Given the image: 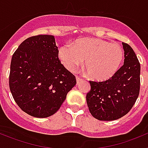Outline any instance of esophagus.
Returning <instances> with one entry per match:
<instances>
[{
  "instance_id": "1",
  "label": "esophagus",
  "mask_w": 148,
  "mask_h": 148,
  "mask_svg": "<svg viewBox=\"0 0 148 148\" xmlns=\"http://www.w3.org/2000/svg\"><path fill=\"white\" fill-rule=\"evenodd\" d=\"M82 80H83V79H82V78H79V77H77V78H76V82H77V84H79V83H80L81 82H82Z\"/></svg>"
}]
</instances>
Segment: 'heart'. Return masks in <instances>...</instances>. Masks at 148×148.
I'll return each mask as SVG.
<instances>
[{"label": "heart", "mask_w": 148, "mask_h": 148, "mask_svg": "<svg viewBox=\"0 0 148 148\" xmlns=\"http://www.w3.org/2000/svg\"><path fill=\"white\" fill-rule=\"evenodd\" d=\"M58 57L70 71L83 64L90 76L96 81H106L115 75L124 58V50L119 44H110L99 38H82L66 44L59 49Z\"/></svg>", "instance_id": "1"}]
</instances>
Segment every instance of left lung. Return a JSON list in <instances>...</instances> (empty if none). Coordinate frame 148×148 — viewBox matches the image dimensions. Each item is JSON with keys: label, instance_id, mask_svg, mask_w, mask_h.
I'll return each mask as SVG.
<instances>
[{"label": "left lung", "instance_id": "8db88e82", "mask_svg": "<svg viewBox=\"0 0 148 148\" xmlns=\"http://www.w3.org/2000/svg\"><path fill=\"white\" fill-rule=\"evenodd\" d=\"M124 64L115 75L104 82L90 81L87 94L90 113L100 121H113L125 116L132 109L140 90V64L133 49L122 43Z\"/></svg>", "mask_w": 148, "mask_h": 148}]
</instances>
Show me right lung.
<instances>
[{
	"label": "right lung",
	"instance_id": "obj_1",
	"mask_svg": "<svg viewBox=\"0 0 148 148\" xmlns=\"http://www.w3.org/2000/svg\"><path fill=\"white\" fill-rule=\"evenodd\" d=\"M9 83L23 112L46 118L59 110L76 79L58 58L54 36L38 35L23 40L14 53Z\"/></svg>",
	"mask_w": 148,
	"mask_h": 148
}]
</instances>
